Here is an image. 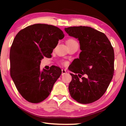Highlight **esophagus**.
<instances>
[{"mask_svg":"<svg viewBox=\"0 0 126 126\" xmlns=\"http://www.w3.org/2000/svg\"><path fill=\"white\" fill-rule=\"evenodd\" d=\"M66 72H66L65 69H62V75H63L64 74H65Z\"/></svg>","mask_w":126,"mask_h":126,"instance_id":"34e87169","label":"esophagus"}]
</instances>
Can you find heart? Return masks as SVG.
<instances>
[{
    "label": "heart",
    "instance_id": "heart-1",
    "mask_svg": "<svg viewBox=\"0 0 126 126\" xmlns=\"http://www.w3.org/2000/svg\"><path fill=\"white\" fill-rule=\"evenodd\" d=\"M77 43L76 40L74 39H72V38H71V39H69L67 40V43ZM60 63L62 64V65H66L67 64V62L64 61H61L60 62Z\"/></svg>",
    "mask_w": 126,
    "mask_h": 126
}]
</instances>
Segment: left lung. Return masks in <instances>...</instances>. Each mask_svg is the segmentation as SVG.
Listing matches in <instances>:
<instances>
[{"label":"left lung","mask_w":126,"mask_h":126,"mask_svg":"<svg viewBox=\"0 0 126 126\" xmlns=\"http://www.w3.org/2000/svg\"><path fill=\"white\" fill-rule=\"evenodd\" d=\"M65 31L78 38L82 50L79 58L69 67L75 73H71L70 95L78 103H93L102 97L112 79L113 48L103 33L92 28L71 27L65 28Z\"/></svg>","instance_id":"8db88e82"}]
</instances>
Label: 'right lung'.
Segmentation results:
<instances>
[{"mask_svg":"<svg viewBox=\"0 0 126 126\" xmlns=\"http://www.w3.org/2000/svg\"><path fill=\"white\" fill-rule=\"evenodd\" d=\"M63 31L52 25L35 24L19 32L10 50V73L19 93L28 102L38 103L50 94L62 70L52 65L41 70L40 64L44 57H51Z\"/></svg>","mask_w":126,"mask_h":126,"instance_id":"1","label":"right lung"}]
</instances>
